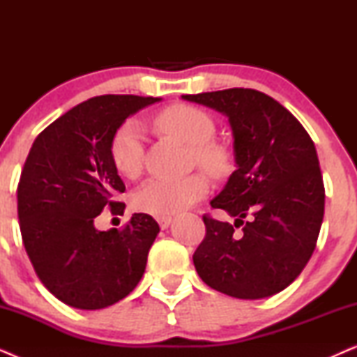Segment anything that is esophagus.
Wrapping results in <instances>:
<instances>
[{
    "label": "esophagus",
    "mask_w": 357,
    "mask_h": 357,
    "mask_svg": "<svg viewBox=\"0 0 357 357\" xmlns=\"http://www.w3.org/2000/svg\"><path fill=\"white\" fill-rule=\"evenodd\" d=\"M155 221L159 222L160 229H167L170 226V222H172V216H158Z\"/></svg>",
    "instance_id": "34e87169"
}]
</instances>
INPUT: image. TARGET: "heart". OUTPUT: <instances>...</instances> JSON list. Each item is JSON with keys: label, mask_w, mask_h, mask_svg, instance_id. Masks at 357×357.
I'll list each match as a JSON object with an SVG mask.
<instances>
[{"label": "heart", "mask_w": 357, "mask_h": 357, "mask_svg": "<svg viewBox=\"0 0 357 357\" xmlns=\"http://www.w3.org/2000/svg\"><path fill=\"white\" fill-rule=\"evenodd\" d=\"M155 125L165 135L192 146L193 159L211 175H221L227 167V151L214 143L216 123L206 112L192 105H174L160 112ZM110 158L123 177L135 178L144 162V131L138 120H126L110 141ZM208 192L202 174L183 178H151L133 193L139 211L169 216L197 203Z\"/></svg>", "instance_id": "obj_1"}]
</instances>
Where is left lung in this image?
Listing matches in <instances>:
<instances>
[{
	"label": "left lung",
	"instance_id": "8db88e82",
	"mask_svg": "<svg viewBox=\"0 0 357 357\" xmlns=\"http://www.w3.org/2000/svg\"><path fill=\"white\" fill-rule=\"evenodd\" d=\"M182 99L227 116L237 165L211 199V208L236 222L204 214L206 236L195 250V268L209 287L237 299L278 294L310 260L324 221L314 141L289 110L260 91L234 87Z\"/></svg>",
	"mask_w": 357,
	"mask_h": 357
}]
</instances>
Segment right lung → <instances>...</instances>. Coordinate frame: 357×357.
<instances>
[{
    "mask_svg": "<svg viewBox=\"0 0 357 357\" xmlns=\"http://www.w3.org/2000/svg\"><path fill=\"white\" fill-rule=\"evenodd\" d=\"M159 97L99 96L73 107L33 141L17 185L22 242L42 284L66 305L109 307L130 294L146 270L159 224L135 213L123 229L97 231L125 183L110 158V141L130 115Z\"/></svg>",
    "mask_w": 357,
    "mask_h": 357,
    "instance_id": "1",
    "label": "right lung"
}]
</instances>
